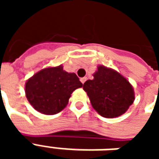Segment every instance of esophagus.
<instances>
[{
  "instance_id": "esophagus-1",
  "label": "esophagus",
  "mask_w": 159,
  "mask_h": 159,
  "mask_svg": "<svg viewBox=\"0 0 159 159\" xmlns=\"http://www.w3.org/2000/svg\"><path fill=\"white\" fill-rule=\"evenodd\" d=\"M86 80H87V77H83V78H81V79H80V81H81V83L83 84V83L86 82Z\"/></svg>"
}]
</instances>
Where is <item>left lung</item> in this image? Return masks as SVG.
Returning a JSON list of instances; mask_svg holds the SVG:
<instances>
[{
  "label": "left lung",
  "mask_w": 159,
  "mask_h": 159,
  "mask_svg": "<svg viewBox=\"0 0 159 159\" xmlns=\"http://www.w3.org/2000/svg\"><path fill=\"white\" fill-rule=\"evenodd\" d=\"M93 80L83 84L92 107L102 117L111 118L126 112L134 100L129 81L113 70L99 66Z\"/></svg>",
  "instance_id": "left-lung-1"
}]
</instances>
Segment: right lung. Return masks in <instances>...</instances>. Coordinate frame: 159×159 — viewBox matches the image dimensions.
I'll use <instances>...</instances> for the list:
<instances>
[{
  "label": "right lung",
  "instance_id": "right-lung-1",
  "mask_svg": "<svg viewBox=\"0 0 159 159\" xmlns=\"http://www.w3.org/2000/svg\"><path fill=\"white\" fill-rule=\"evenodd\" d=\"M83 87L75 73H68L61 66L46 68L30 78L25 94L30 105L46 115L59 113L68 104L70 94Z\"/></svg>",
  "mask_w": 159,
  "mask_h": 159
}]
</instances>
